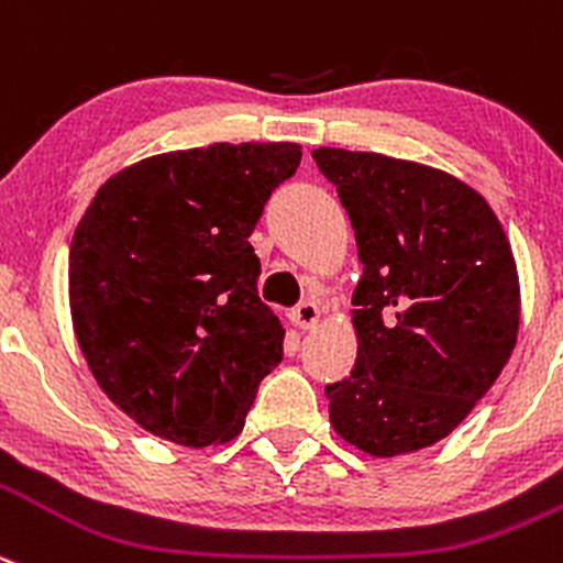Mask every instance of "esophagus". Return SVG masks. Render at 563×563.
<instances>
[{"label":"esophagus","instance_id":"1","mask_svg":"<svg viewBox=\"0 0 563 563\" xmlns=\"http://www.w3.org/2000/svg\"><path fill=\"white\" fill-rule=\"evenodd\" d=\"M291 319L299 330H311L317 328L319 319H322V311H319V306H313V302H302V306L294 308Z\"/></svg>","mask_w":563,"mask_h":563}]
</instances>
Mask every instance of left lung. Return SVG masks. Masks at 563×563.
<instances>
[{
  "instance_id": "left-lung-1",
  "label": "left lung",
  "mask_w": 563,
  "mask_h": 563,
  "mask_svg": "<svg viewBox=\"0 0 563 563\" xmlns=\"http://www.w3.org/2000/svg\"><path fill=\"white\" fill-rule=\"evenodd\" d=\"M319 172L353 222L358 261L350 377L324 388L335 433L375 455L453 433L517 344L519 275L500 219L448 172L319 146Z\"/></svg>"
}]
</instances>
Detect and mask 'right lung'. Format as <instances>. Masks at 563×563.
I'll use <instances>...</instances> for the list:
<instances>
[{"mask_svg": "<svg viewBox=\"0 0 563 563\" xmlns=\"http://www.w3.org/2000/svg\"><path fill=\"white\" fill-rule=\"evenodd\" d=\"M302 146L210 144L144 157L99 186L68 250V306L99 388L180 448L235 439L280 364L250 244Z\"/></svg>", "mask_w": 563, "mask_h": 563, "instance_id": "right-lung-1", "label": "right lung"}]
</instances>
